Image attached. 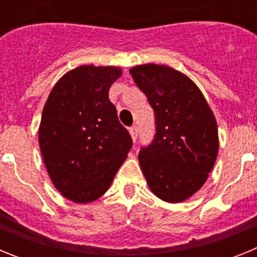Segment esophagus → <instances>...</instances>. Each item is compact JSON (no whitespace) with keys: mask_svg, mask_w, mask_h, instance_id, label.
<instances>
[{"mask_svg":"<svg viewBox=\"0 0 257 257\" xmlns=\"http://www.w3.org/2000/svg\"><path fill=\"white\" fill-rule=\"evenodd\" d=\"M128 131H130V135H131V138H133V140L135 142V140L138 139V127L131 126L130 128H128Z\"/></svg>","mask_w":257,"mask_h":257,"instance_id":"1","label":"esophagus"}]
</instances>
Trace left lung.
Listing matches in <instances>:
<instances>
[{"mask_svg": "<svg viewBox=\"0 0 257 257\" xmlns=\"http://www.w3.org/2000/svg\"><path fill=\"white\" fill-rule=\"evenodd\" d=\"M130 73L156 115L154 140L139 153L143 174L158 198L184 202L201 189L216 161L215 115L198 86L174 68L143 64Z\"/></svg>", "mask_w": 257, "mask_h": 257, "instance_id": "8db88e82", "label": "left lung"}]
</instances>
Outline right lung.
I'll list each match as a JSON object with an SVG mask.
<instances>
[{
	"instance_id": "right-lung-1",
	"label": "right lung",
	"mask_w": 257,
	"mask_h": 257,
	"mask_svg": "<svg viewBox=\"0 0 257 257\" xmlns=\"http://www.w3.org/2000/svg\"><path fill=\"white\" fill-rule=\"evenodd\" d=\"M118 67L81 65L59 79L42 110L38 143L54 187L76 203L100 198L133 147L109 88Z\"/></svg>"
}]
</instances>
